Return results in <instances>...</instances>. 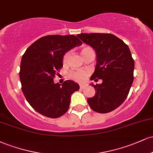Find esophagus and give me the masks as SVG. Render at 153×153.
Masks as SVG:
<instances>
[{"instance_id": "obj_1", "label": "esophagus", "mask_w": 153, "mask_h": 153, "mask_svg": "<svg viewBox=\"0 0 153 153\" xmlns=\"http://www.w3.org/2000/svg\"><path fill=\"white\" fill-rule=\"evenodd\" d=\"M84 87H85V85H84V84H80V89H83Z\"/></svg>"}]
</instances>
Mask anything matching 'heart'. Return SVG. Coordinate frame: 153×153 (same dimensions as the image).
<instances>
[{"instance_id": "obj_1", "label": "heart", "mask_w": 153, "mask_h": 153, "mask_svg": "<svg viewBox=\"0 0 153 153\" xmlns=\"http://www.w3.org/2000/svg\"><path fill=\"white\" fill-rule=\"evenodd\" d=\"M91 50H93L89 47H83V48L81 50V54H82V57H84V56H85V54H86L88 52H89V51H91ZM68 57H69V52H67V53H65V54L63 56V59H62L63 63L67 62V61H68ZM87 75H88L87 72L83 71H78L71 72L69 74V77L71 79H73V80H75V81L80 82V81H82V80H84V79L85 78V77H86Z\"/></svg>"}]
</instances>
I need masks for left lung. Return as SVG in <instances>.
Segmentation results:
<instances>
[{
  "mask_svg": "<svg viewBox=\"0 0 153 153\" xmlns=\"http://www.w3.org/2000/svg\"><path fill=\"white\" fill-rule=\"evenodd\" d=\"M96 52V67L91 80L102 83L92 85L96 93L88 99L91 109L108 113L120 106L127 99L134 80V61L129 47L111 34H80L77 35Z\"/></svg>",
  "mask_w": 153,
  "mask_h": 153,
  "instance_id": "8db88e82",
  "label": "left lung"
}]
</instances>
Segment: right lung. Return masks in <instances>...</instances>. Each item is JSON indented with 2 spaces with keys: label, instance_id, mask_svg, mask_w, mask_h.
Listing matches in <instances>:
<instances>
[{
  "label": "right lung",
  "instance_id": "add662e5",
  "mask_svg": "<svg viewBox=\"0 0 153 153\" xmlns=\"http://www.w3.org/2000/svg\"><path fill=\"white\" fill-rule=\"evenodd\" d=\"M82 42L74 35H49L39 39L26 50L21 62L22 89L26 101L38 113L58 118L68 111L71 95L79 85L65 80L61 85L54 78L62 68L64 54Z\"/></svg>",
  "mask_w": 153,
  "mask_h": 153
}]
</instances>
